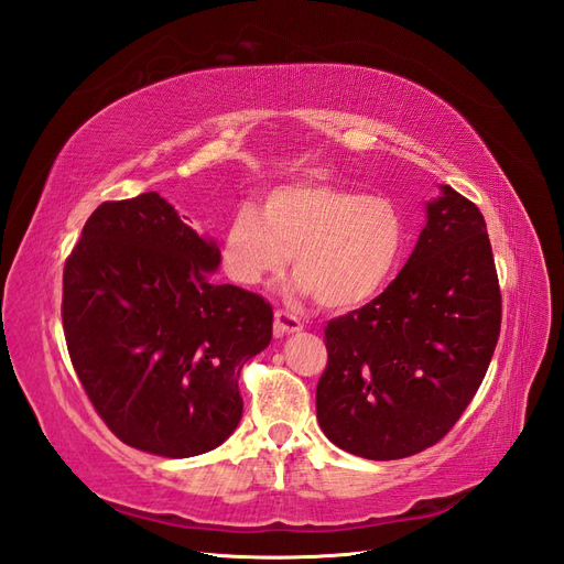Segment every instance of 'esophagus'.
Instances as JSON below:
<instances>
[{"label":"esophagus","instance_id":"34e87169","mask_svg":"<svg viewBox=\"0 0 564 564\" xmlns=\"http://www.w3.org/2000/svg\"><path fill=\"white\" fill-rule=\"evenodd\" d=\"M300 330H302V321L295 314L283 312V310L273 314V333L276 335H291V333H300Z\"/></svg>","mask_w":564,"mask_h":564}]
</instances>
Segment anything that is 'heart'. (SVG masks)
<instances>
[{
    "mask_svg": "<svg viewBox=\"0 0 564 564\" xmlns=\"http://www.w3.org/2000/svg\"><path fill=\"white\" fill-rule=\"evenodd\" d=\"M406 219L388 196L328 182L273 188L262 213L238 207L224 234V269L240 285H262L293 254L295 288L326 310L349 312L390 283L406 248Z\"/></svg>",
    "mask_w": 564,
    "mask_h": 564,
    "instance_id": "b5f03b06",
    "label": "heart"
}]
</instances>
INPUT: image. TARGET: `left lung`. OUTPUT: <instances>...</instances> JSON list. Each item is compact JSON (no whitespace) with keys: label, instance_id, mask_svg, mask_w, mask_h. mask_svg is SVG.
<instances>
[{"label":"left lung","instance_id":"obj_1","mask_svg":"<svg viewBox=\"0 0 564 564\" xmlns=\"http://www.w3.org/2000/svg\"><path fill=\"white\" fill-rule=\"evenodd\" d=\"M440 188L397 279L326 326L318 425L335 446L368 460L437 444L479 390L501 330L485 217L452 186Z\"/></svg>","mask_w":564,"mask_h":564}]
</instances>
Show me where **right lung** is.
Masks as SVG:
<instances>
[{
    "mask_svg": "<svg viewBox=\"0 0 564 564\" xmlns=\"http://www.w3.org/2000/svg\"><path fill=\"white\" fill-rule=\"evenodd\" d=\"M221 252L155 191L101 203L63 269L75 373L118 440L188 458L240 423V368L271 343V304L217 285Z\"/></svg>",
    "mask_w": 564,
    "mask_h": 564,
    "instance_id": "obj_1",
    "label": "right lung"
}]
</instances>
